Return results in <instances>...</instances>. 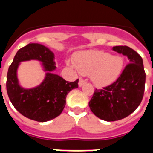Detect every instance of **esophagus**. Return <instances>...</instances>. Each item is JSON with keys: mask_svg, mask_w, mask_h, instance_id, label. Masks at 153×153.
Listing matches in <instances>:
<instances>
[{"mask_svg": "<svg viewBox=\"0 0 153 153\" xmlns=\"http://www.w3.org/2000/svg\"><path fill=\"white\" fill-rule=\"evenodd\" d=\"M84 84H85V81L82 79H80L79 81V86L83 87Z\"/></svg>", "mask_w": 153, "mask_h": 153, "instance_id": "1", "label": "esophagus"}]
</instances>
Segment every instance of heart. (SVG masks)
Returning <instances> with one entry per match:
<instances>
[{
  "mask_svg": "<svg viewBox=\"0 0 153 153\" xmlns=\"http://www.w3.org/2000/svg\"><path fill=\"white\" fill-rule=\"evenodd\" d=\"M74 66L82 74L89 75L95 86L102 88L118 79L124 68V60L102 51H87L77 56Z\"/></svg>",
  "mask_w": 153,
  "mask_h": 153,
  "instance_id": "obj_1",
  "label": "heart"
}]
</instances>
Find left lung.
<instances>
[{"label":"left lung","mask_w":153,"mask_h":153,"mask_svg":"<svg viewBox=\"0 0 153 153\" xmlns=\"http://www.w3.org/2000/svg\"><path fill=\"white\" fill-rule=\"evenodd\" d=\"M112 50L127 57L128 65L115 83L95 90L88 103L92 112L106 121L125 118L138 108L146 80L143 59L134 50L126 46H115Z\"/></svg>","instance_id":"obj_1"}]
</instances>
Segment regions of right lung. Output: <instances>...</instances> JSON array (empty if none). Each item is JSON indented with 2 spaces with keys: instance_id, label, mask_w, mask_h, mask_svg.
<instances>
[{
  "instance_id": "add662e5",
  "label": "right lung",
  "mask_w": 153,
  "mask_h": 153,
  "mask_svg": "<svg viewBox=\"0 0 153 153\" xmlns=\"http://www.w3.org/2000/svg\"><path fill=\"white\" fill-rule=\"evenodd\" d=\"M29 60L41 62L45 77L38 86L25 89L20 85L17 72L21 62ZM56 70L55 55L42 44L29 43L17 51L9 67L6 90L12 105L20 114L38 122L48 121L60 115L65 106L67 94L78 88L79 79L68 82L54 74Z\"/></svg>"
}]
</instances>
